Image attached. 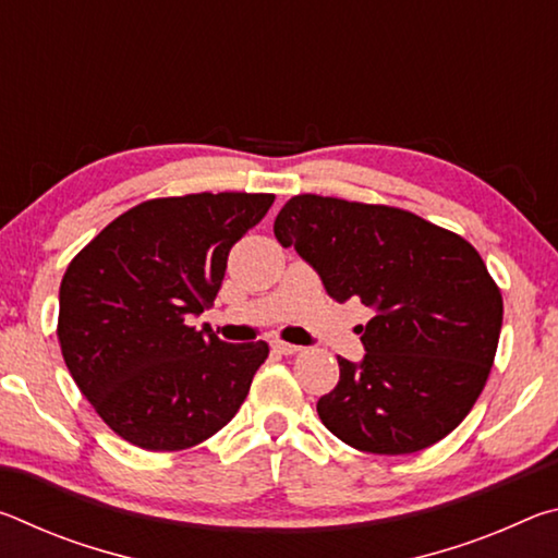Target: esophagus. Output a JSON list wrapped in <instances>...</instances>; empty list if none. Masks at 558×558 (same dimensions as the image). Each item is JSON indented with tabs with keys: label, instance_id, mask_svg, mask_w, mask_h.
<instances>
[{
	"label": "esophagus",
	"instance_id": "obj_1",
	"mask_svg": "<svg viewBox=\"0 0 558 558\" xmlns=\"http://www.w3.org/2000/svg\"><path fill=\"white\" fill-rule=\"evenodd\" d=\"M272 349H276L278 354H298V352H300V347H298V344L280 342V339H276V342H272Z\"/></svg>",
	"mask_w": 558,
	"mask_h": 558
}]
</instances>
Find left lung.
<instances>
[{
  "mask_svg": "<svg viewBox=\"0 0 558 558\" xmlns=\"http://www.w3.org/2000/svg\"><path fill=\"white\" fill-rule=\"evenodd\" d=\"M327 295L374 310L362 362L337 356L339 381L317 401L327 430L376 456L433 446L465 418L493 369L502 295L480 253L393 206L300 194L276 226Z\"/></svg>",
  "mask_w": 558,
  "mask_h": 558,
  "instance_id": "8db88e82",
  "label": "left lung"
}]
</instances>
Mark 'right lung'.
<instances>
[{"mask_svg":"<svg viewBox=\"0 0 558 558\" xmlns=\"http://www.w3.org/2000/svg\"><path fill=\"white\" fill-rule=\"evenodd\" d=\"M272 194H186L118 216L71 260L59 290L65 366L120 438L184 450L211 438L248 396L266 342L229 344L189 327L214 305L235 241Z\"/></svg>","mask_w":558,"mask_h":558,"instance_id":"add662e5","label":"right lung"}]
</instances>
